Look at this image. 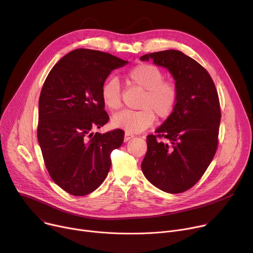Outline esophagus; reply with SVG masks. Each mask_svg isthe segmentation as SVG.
<instances>
[{"label":"esophagus","mask_w":253,"mask_h":253,"mask_svg":"<svg viewBox=\"0 0 253 253\" xmlns=\"http://www.w3.org/2000/svg\"><path fill=\"white\" fill-rule=\"evenodd\" d=\"M133 136H134L133 134H130V133H128V132H126V133H125V141H128V140L131 139Z\"/></svg>","instance_id":"34e87169"}]
</instances>
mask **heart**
Listing matches in <instances>:
<instances>
[{"label": "heart", "instance_id": "heart-1", "mask_svg": "<svg viewBox=\"0 0 253 253\" xmlns=\"http://www.w3.org/2000/svg\"><path fill=\"white\" fill-rule=\"evenodd\" d=\"M126 80L133 87L143 91L138 102L139 111H123L116 115L113 126L128 133H138L150 127L156 120L169 118L178 103L179 90L172 80H165L164 73L150 63H140L126 74ZM101 98L110 111H118L123 106L122 90L116 77L107 79L101 88Z\"/></svg>", "mask_w": 253, "mask_h": 253}]
</instances>
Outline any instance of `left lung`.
<instances>
[{
    "instance_id": "8db88e82",
    "label": "left lung",
    "mask_w": 253,
    "mask_h": 253,
    "mask_svg": "<svg viewBox=\"0 0 253 253\" xmlns=\"http://www.w3.org/2000/svg\"><path fill=\"white\" fill-rule=\"evenodd\" d=\"M150 58L173 75L179 100L155 134L147 135L141 169L158 189L179 194L198 183L215 154L221 117L218 95L208 71L183 52L169 49L140 57Z\"/></svg>"
}]
</instances>
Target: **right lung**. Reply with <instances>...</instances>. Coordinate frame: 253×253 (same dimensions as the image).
Masks as SVG:
<instances>
[{
  "label": "right lung",
  "instance_id": "right-lung-1",
  "mask_svg": "<svg viewBox=\"0 0 253 253\" xmlns=\"http://www.w3.org/2000/svg\"><path fill=\"white\" fill-rule=\"evenodd\" d=\"M126 63L110 53L78 48L62 57L44 81L38 139L51 179L73 196L88 195L104 182L111 153L124 142L123 129L92 130L110 120L102 85L112 70Z\"/></svg>",
  "mask_w": 253,
  "mask_h": 253
}]
</instances>
